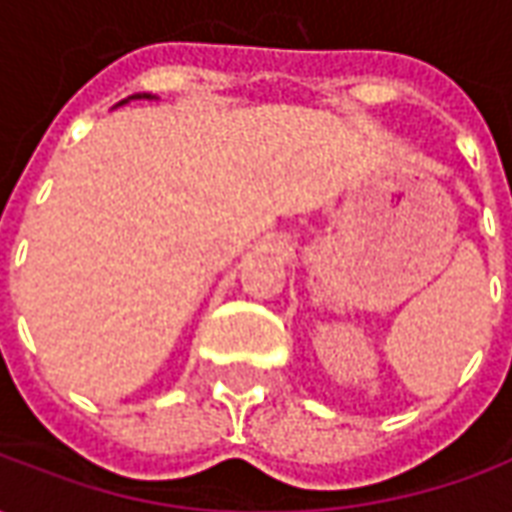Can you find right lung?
Returning a JSON list of instances; mask_svg holds the SVG:
<instances>
[{"mask_svg": "<svg viewBox=\"0 0 512 512\" xmlns=\"http://www.w3.org/2000/svg\"><path fill=\"white\" fill-rule=\"evenodd\" d=\"M136 98H147V101H153L156 95H150V93H136V95H131V98H126V101H120V104H117V106L128 104V101H136Z\"/></svg>", "mask_w": 512, "mask_h": 512, "instance_id": "add662e5", "label": "right lung"}]
</instances>
